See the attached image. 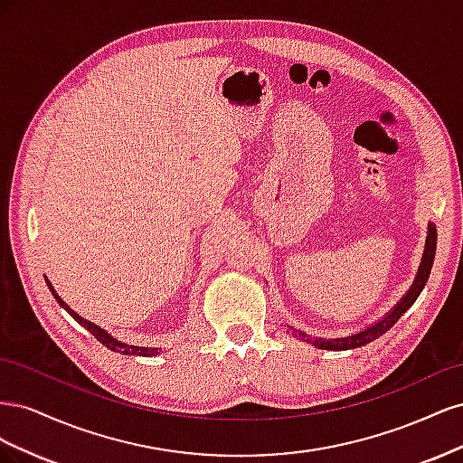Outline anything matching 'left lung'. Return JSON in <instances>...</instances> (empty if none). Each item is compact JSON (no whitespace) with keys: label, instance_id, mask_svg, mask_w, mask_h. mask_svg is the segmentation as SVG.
<instances>
[{"label":"left lung","instance_id":"left-lung-1","mask_svg":"<svg viewBox=\"0 0 463 463\" xmlns=\"http://www.w3.org/2000/svg\"><path fill=\"white\" fill-rule=\"evenodd\" d=\"M434 250H437V228H434L432 223H429L423 259L417 269V276L413 279V284L410 286L408 291H405V296L394 307H392V309L381 320H376L374 325H369L367 328H363L352 335H342V338H320V335H309V334H305V332H301L298 328H291V326H288V330H291V334L296 335V338H299L303 342H309L318 349H328V352H345V349H355V347L365 345L376 338H381L386 330H390L396 325L398 318L410 309V307L415 303V299L419 298V293L423 291L427 279H429V274H430V269H432Z\"/></svg>","mask_w":463,"mask_h":463}]
</instances>
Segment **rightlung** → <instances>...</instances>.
<instances>
[{
	"label": "right lung",
	"instance_id": "obj_1",
	"mask_svg": "<svg viewBox=\"0 0 463 463\" xmlns=\"http://www.w3.org/2000/svg\"><path fill=\"white\" fill-rule=\"evenodd\" d=\"M46 284H48V288H50V291H52V296L55 298V301H58L63 309L71 315L80 326H85L94 338L100 342L102 345H106L108 349H111V352H118V354H123V355H143V357H152V355H158L160 352H162V347H143V345H133V344H125V342H121V340H118V338H114V335H111L108 330H104L102 326H98V325H94V322H90V320H87V318H82L80 315H77L71 307H69L58 293H55V289H53V286L50 284V279L46 278Z\"/></svg>",
	"mask_w": 463,
	"mask_h": 463
}]
</instances>
